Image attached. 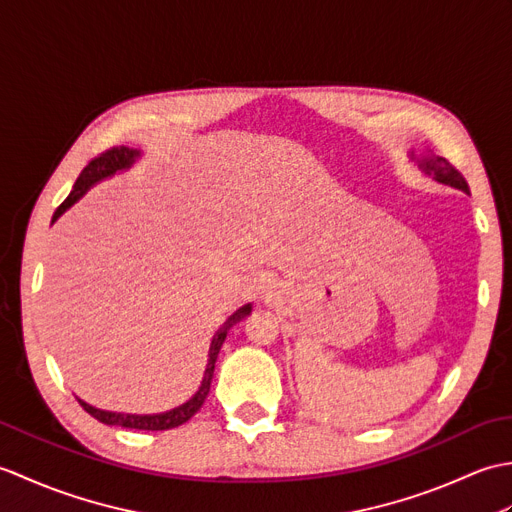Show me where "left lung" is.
I'll return each instance as SVG.
<instances>
[{
	"label": "left lung",
	"mask_w": 512,
	"mask_h": 512,
	"mask_svg": "<svg viewBox=\"0 0 512 512\" xmlns=\"http://www.w3.org/2000/svg\"><path fill=\"white\" fill-rule=\"evenodd\" d=\"M409 158H411L413 165H416L424 173V176H429L436 182L444 184V187H453V189H460L464 193H469V184H466L462 173L455 169L453 165H449V162L444 160L442 156L433 154L429 147H424L420 151L411 149Z\"/></svg>",
	"instance_id": "obj_1"
}]
</instances>
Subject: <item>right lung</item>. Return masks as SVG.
Segmentation results:
<instances>
[{"label":"right lung","instance_id":"right-lung-1","mask_svg":"<svg viewBox=\"0 0 512 512\" xmlns=\"http://www.w3.org/2000/svg\"><path fill=\"white\" fill-rule=\"evenodd\" d=\"M140 156H143V154H140V149H129V147L118 149V147H114L110 151H105V154H101L99 158H94L90 165L81 171V176L76 178L68 198L63 200V204L59 206L57 211H54L52 222H57L59 217L70 209V206H74L76 202L83 198L85 193H88L94 187V184H99L101 180L112 178V176H116V173H121V171L132 169ZM250 312H253V303H246V306L235 310L231 317H228L220 325V330L213 334L211 347H209V361H206L202 383H200L198 391H195V394L187 402H182V405L173 407L169 411H162V413H123V411H107V409L92 407L90 402L81 400L79 396H76V400L81 402V407L88 411L92 418H96V420L103 422V424H112V427H125V429H138V431H167V429H173V427H180V424L191 420L195 413L200 411L206 396H209L217 354H220V350H222V343L226 339L228 330H231L235 323L246 319Z\"/></svg>","mask_w":512,"mask_h":512}]
</instances>
